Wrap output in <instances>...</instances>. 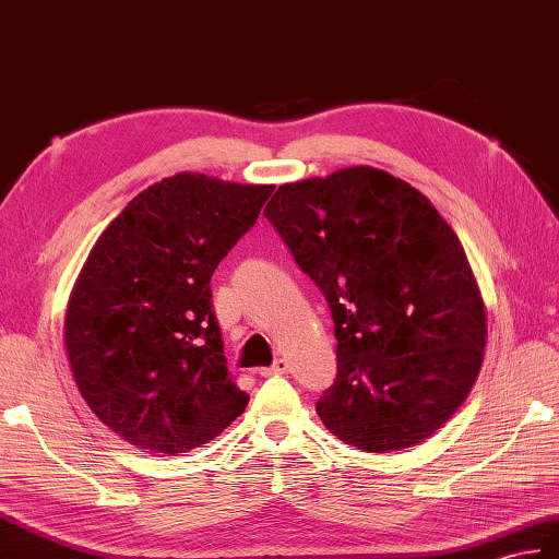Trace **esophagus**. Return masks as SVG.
Returning a JSON list of instances; mask_svg holds the SVG:
<instances>
[{
    "mask_svg": "<svg viewBox=\"0 0 559 559\" xmlns=\"http://www.w3.org/2000/svg\"><path fill=\"white\" fill-rule=\"evenodd\" d=\"M285 371H288V361H285V359H276L271 367L259 369V373H262V376H281Z\"/></svg>",
    "mask_w": 559,
    "mask_h": 559,
    "instance_id": "34e87169",
    "label": "esophagus"
}]
</instances>
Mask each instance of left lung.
Segmentation results:
<instances>
[{
    "label": "left lung",
    "mask_w": 559,
    "mask_h": 559,
    "mask_svg": "<svg viewBox=\"0 0 559 559\" xmlns=\"http://www.w3.org/2000/svg\"><path fill=\"white\" fill-rule=\"evenodd\" d=\"M335 323L323 426L361 452L421 443L469 395L486 305L457 233L426 194L373 166L285 183L266 204Z\"/></svg>",
    "instance_id": "1"
}]
</instances>
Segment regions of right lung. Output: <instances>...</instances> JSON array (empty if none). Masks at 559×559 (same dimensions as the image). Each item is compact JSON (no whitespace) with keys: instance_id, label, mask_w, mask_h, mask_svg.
Masks as SVG:
<instances>
[{"instance_id":"add662e5","label":"right lung","mask_w":559,"mask_h":559,"mask_svg":"<svg viewBox=\"0 0 559 559\" xmlns=\"http://www.w3.org/2000/svg\"><path fill=\"white\" fill-rule=\"evenodd\" d=\"M274 186L176 174L104 228L75 278L63 343L97 419L142 452H188L240 417L212 311L214 269Z\"/></svg>"}]
</instances>
